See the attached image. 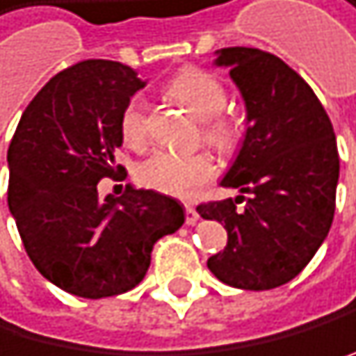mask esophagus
I'll return each mask as SVG.
<instances>
[{"label":"esophagus","instance_id":"esophagus-1","mask_svg":"<svg viewBox=\"0 0 356 356\" xmlns=\"http://www.w3.org/2000/svg\"><path fill=\"white\" fill-rule=\"evenodd\" d=\"M200 220V213L195 211V207H191V204H187L185 207V222L191 227V225H195V222Z\"/></svg>","mask_w":356,"mask_h":356}]
</instances>
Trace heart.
<instances>
[{"label":"heart","instance_id":"obj_1","mask_svg":"<svg viewBox=\"0 0 356 356\" xmlns=\"http://www.w3.org/2000/svg\"><path fill=\"white\" fill-rule=\"evenodd\" d=\"M167 94L180 103L189 114L202 120V138L220 152H231L238 145L240 129L236 120L222 114L227 103V90L220 79L200 67H185L167 83ZM120 134L127 145L145 143V103L140 97L129 99L120 112ZM216 174L211 156L174 154L158 149L138 165L136 176L140 185L176 198H191Z\"/></svg>","mask_w":356,"mask_h":356}]
</instances>
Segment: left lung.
Here are the masks:
<instances>
[{"instance_id": "obj_1", "label": "left lung", "mask_w": 356, "mask_h": 356, "mask_svg": "<svg viewBox=\"0 0 356 356\" xmlns=\"http://www.w3.org/2000/svg\"><path fill=\"white\" fill-rule=\"evenodd\" d=\"M216 65L229 67L242 94L246 134L220 182L242 195L198 204V213L225 225L229 236L207 266L233 289H277L300 275L330 231L337 140L315 92L280 56L222 48Z\"/></svg>"}]
</instances>
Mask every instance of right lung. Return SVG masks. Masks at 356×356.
<instances>
[{
	"instance_id": "add662e5",
	"label": "right lung",
	"mask_w": 356,
	"mask_h": 356,
	"mask_svg": "<svg viewBox=\"0 0 356 356\" xmlns=\"http://www.w3.org/2000/svg\"><path fill=\"white\" fill-rule=\"evenodd\" d=\"M145 88L129 65L74 63L52 76L22 114L8 147V209L28 257L61 291L101 300L143 282L152 249L182 227V204L154 189L99 195L125 167L120 112Z\"/></svg>"
}]
</instances>
